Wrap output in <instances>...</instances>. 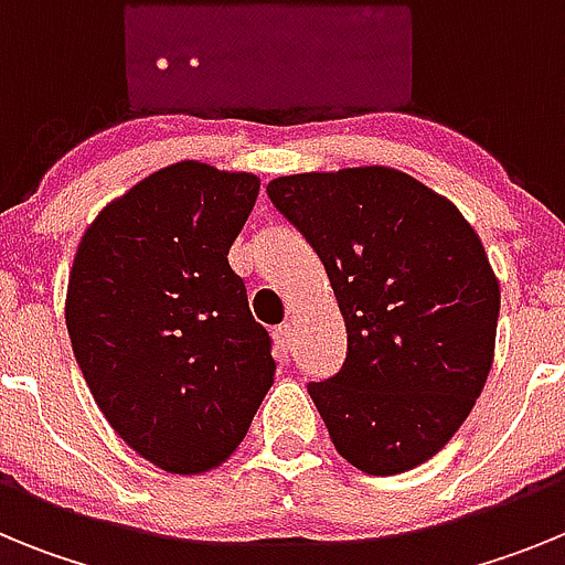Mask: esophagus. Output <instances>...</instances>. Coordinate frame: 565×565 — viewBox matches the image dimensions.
I'll use <instances>...</instances> for the list:
<instances>
[{
    "instance_id": "1",
    "label": "esophagus",
    "mask_w": 565,
    "mask_h": 565,
    "mask_svg": "<svg viewBox=\"0 0 565 565\" xmlns=\"http://www.w3.org/2000/svg\"><path fill=\"white\" fill-rule=\"evenodd\" d=\"M291 339H294L291 326H279L277 331H274V348H277L279 356H288V351H291Z\"/></svg>"
}]
</instances>
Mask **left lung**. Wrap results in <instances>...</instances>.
<instances>
[{"label": "left lung", "instance_id": "left-lung-1", "mask_svg": "<svg viewBox=\"0 0 565 565\" xmlns=\"http://www.w3.org/2000/svg\"><path fill=\"white\" fill-rule=\"evenodd\" d=\"M268 198L306 234L348 331L342 371L311 382L339 456L367 476L430 461L495 359L501 286L456 203L393 167L282 174Z\"/></svg>", "mask_w": 565, "mask_h": 565}]
</instances>
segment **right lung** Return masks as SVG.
<instances>
[{
    "label": "right lung",
    "instance_id": "1",
    "mask_svg": "<svg viewBox=\"0 0 565 565\" xmlns=\"http://www.w3.org/2000/svg\"><path fill=\"white\" fill-rule=\"evenodd\" d=\"M257 194L252 172L169 163L98 212L70 268L84 382L109 427L172 476L221 467L274 384L271 339L228 266Z\"/></svg>",
    "mask_w": 565,
    "mask_h": 565
}]
</instances>
